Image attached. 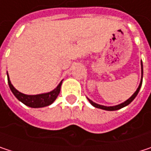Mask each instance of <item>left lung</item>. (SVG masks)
<instances>
[{
    "label": "left lung",
    "instance_id": "obj_1",
    "mask_svg": "<svg viewBox=\"0 0 151 151\" xmlns=\"http://www.w3.org/2000/svg\"><path fill=\"white\" fill-rule=\"evenodd\" d=\"M141 73H142V78H141V81H140V84H139V86L137 87V89H136V91L133 93V95L129 98V99H128L127 101H125L124 102H122V103H121V104H119V105H116V106H103V105H100V104H97V103H95V102H93L92 100H90L89 98H87V100L89 101V102L91 103V105H93L94 107H97V108H101V109H103V110H106V111H114V110H118V109H121V108H122V107H124V106H128L129 104H130L133 101H134V99L136 97V95L138 94V93H139V90H140V88H141V86H142V74H143V68H142V60H141Z\"/></svg>",
    "mask_w": 151,
    "mask_h": 151
}]
</instances>
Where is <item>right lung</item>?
Returning a JSON list of instances; mask_svg holds the SVG:
<instances>
[{
  "mask_svg": "<svg viewBox=\"0 0 151 151\" xmlns=\"http://www.w3.org/2000/svg\"><path fill=\"white\" fill-rule=\"evenodd\" d=\"M7 76H8V83H9V88H10L11 92L13 93V94L16 97V99L18 101H20L21 102H22L24 105L28 106L29 107H34V108L44 107V106H47L52 104L60 93V88H61V85L63 82V80H62L58 85V86L50 92L35 94V95H29V94H24V93L19 92L18 90H16L14 87V86L11 84V81L9 79L8 73H7Z\"/></svg>",
  "mask_w": 151,
  "mask_h": 151,
  "instance_id": "1",
  "label": "right lung"
}]
</instances>
